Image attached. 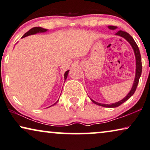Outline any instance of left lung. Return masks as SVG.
<instances>
[{"label":"left lung","mask_w":150,"mask_h":150,"mask_svg":"<svg viewBox=\"0 0 150 150\" xmlns=\"http://www.w3.org/2000/svg\"><path fill=\"white\" fill-rule=\"evenodd\" d=\"M108 28L110 29L114 30V29H117V27H116V26H108ZM115 34L120 35V36L124 38L126 40L127 42H129V43L130 44L132 47L133 49H134V52L135 57H136V75H135L134 81V84L132 86V88L130 92L127 94V95L126 96V97H125V98H123L122 100L119 101L117 103H112V104H103V103H99L96 102V101H93V99H91V101H93L94 103H95V104H97L98 105H101V106H103V107H106V108L118 107L120 105L122 104L123 103H124L125 101H126L127 99H129V98H130L132 96L134 95V92L136 91V89H137V88L138 83H139V78H140V77L141 75V73H142V63H141V53H140V51H139V47H138V46L137 45V43L135 42V41L134 40L133 38L128 33H127V32H125V31H121V30L119 31L117 33H116Z\"/></svg>","instance_id":"left-lung-1"}]
</instances>
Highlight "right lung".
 Wrapping results in <instances>:
<instances>
[{"instance_id":"add662e5","label":"right lung","mask_w":150,"mask_h":150,"mask_svg":"<svg viewBox=\"0 0 150 150\" xmlns=\"http://www.w3.org/2000/svg\"><path fill=\"white\" fill-rule=\"evenodd\" d=\"M47 31V29H43V28H41V27H33V28H32V29H30L29 31H27V33H25V34H24V35L22 38H25L26 36H28V35H29L35 34V33H39V32H45V31ZM69 71H67L65 72V73H64V79H65V80L67 78L68 73H69ZM59 101V99H58V100H57V101ZM57 102L55 103L53 105H54L55 104H56Z\"/></svg>"}]
</instances>
